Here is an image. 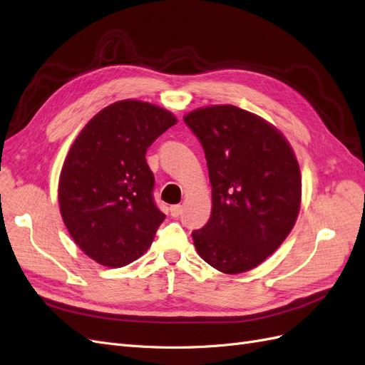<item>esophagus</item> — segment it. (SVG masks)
<instances>
[{"instance_id": "obj_1", "label": "esophagus", "mask_w": 365, "mask_h": 365, "mask_svg": "<svg viewBox=\"0 0 365 365\" xmlns=\"http://www.w3.org/2000/svg\"><path fill=\"white\" fill-rule=\"evenodd\" d=\"M182 212H183V207H182L180 205H174V206H171V207H170V214H171V217H173V218H178V217H180V215H182Z\"/></svg>"}]
</instances>
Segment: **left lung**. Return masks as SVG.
<instances>
[{
	"label": "left lung",
	"instance_id": "1",
	"mask_svg": "<svg viewBox=\"0 0 365 365\" xmlns=\"http://www.w3.org/2000/svg\"><path fill=\"white\" fill-rule=\"evenodd\" d=\"M203 145L212 212L192 232L210 267L238 274L262 264L296 225L302 178L296 155L274 125L232 104L183 116Z\"/></svg>",
	"mask_w": 365,
	"mask_h": 365
}]
</instances>
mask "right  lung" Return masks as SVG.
Wrapping results in <instances>:
<instances>
[{"mask_svg":"<svg viewBox=\"0 0 365 365\" xmlns=\"http://www.w3.org/2000/svg\"><path fill=\"white\" fill-rule=\"evenodd\" d=\"M174 124L159 106L121 100L78 133L58 179V206L74 242L91 259L118 268L143 256L165 214L153 200L145 153Z\"/></svg>","mask_w":365,"mask_h":365,"instance_id":"1","label":"right lung"}]
</instances>
